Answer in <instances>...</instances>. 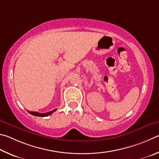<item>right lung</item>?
<instances>
[{"label": "right lung", "mask_w": 159, "mask_h": 159, "mask_svg": "<svg viewBox=\"0 0 159 159\" xmlns=\"http://www.w3.org/2000/svg\"><path fill=\"white\" fill-rule=\"evenodd\" d=\"M57 110V109H54L52 111H50V112H46V113H39V112H30V111H28L30 115H32L33 116H49L50 115H52V114L55 112V111Z\"/></svg>", "instance_id": "1"}]
</instances>
